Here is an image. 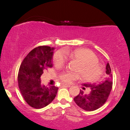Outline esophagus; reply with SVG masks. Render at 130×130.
Segmentation results:
<instances>
[{
	"mask_svg": "<svg viewBox=\"0 0 130 130\" xmlns=\"http://www.w3.org/2000/svg\"><path fill=\"white\" fill-rule=\"evenodd\" d=\"M61 85L63 86H65V87H68V88H69V87L71 86L70 85H68V84H64V83H62Z\"/></svg>",
	"mask_w": 130,
	"mask_h": 130,
	"instance_id": "34e87169",
	"label": "esophagus"
}]
</instances>
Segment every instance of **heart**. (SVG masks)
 <instances>
[{"instance_id": "1", "label": "heart", "mask_w": 130, "mask_h": 130, "mask_svg": "<svg viewBox=\"0 0 130 130\" xmlns=\"http://www.w3.org/2000/svg\"><path fill=\"white\" fill-rule=\"evenodd\" d=\"M64 53L61 51L55 53L53 60L58 66H62L66 61V57L76 60L79 62L76 70L81 74L83 79L88 81L96 80L100 76L101 68L98 63V58L92 51L88 49L80 48L73 51L64 50ZM80 77L79 73L63 72L60 74L59 78L62 82L70 83Z\"/></svg>"}]
</instances>
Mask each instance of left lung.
Returning <instances> with one entry per match:
<instances>
[{
  "label": "left lung",
  "instance_id": "obj_1",
  "mask_svg": "<svg viewBox=\"0 0 130 130\" xmlns=\"http://www.w3.org/2000/svg\"><path fill=\"white\" fill-rule=\"evenodd\" d=\"M106 77L102 83H85L83 86L90 88L89 94H85L80 90L79 95L74 98L76 104L82 109L88 111H92L101 107L107 100L112 86V75L109 64L106 66Z\"/></svg>",
  "mask_w": 130,
  "mask_h": 130
}]
</instances>
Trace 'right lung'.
<instances>
[{"mask_svg":"<svg viewBox=\"0 0 130 130\" xmlns=\"http://www.w3.org/2000/svg\"><path fill=\"white\" fill-rule=\"evenodd\" d=\"M54 48L39 46L30 51L23 60L18 75L19 90L26 102L35 109L50 104L56 96L58 88L41 83L44 69L53 67Z\"/></svg>","mask_w":130,"mask_h":130,"instance_id":"add662e5","label":"right lung"}]
</instances>
